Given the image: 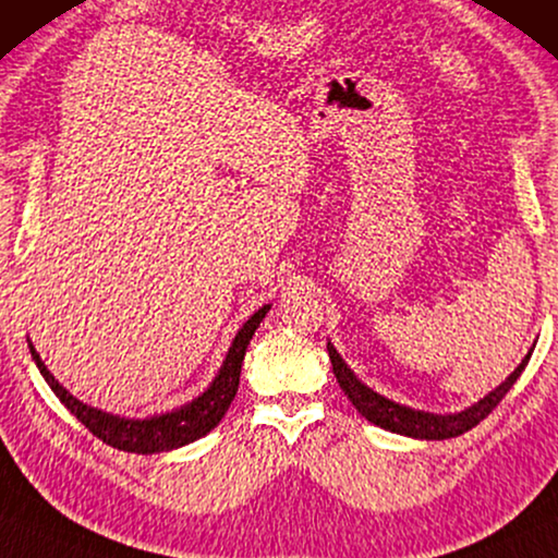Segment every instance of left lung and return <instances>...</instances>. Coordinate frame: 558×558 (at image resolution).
I'll return each mask as SVG.
<instances>
[{"instance_id":"1","label":"left lung","mask_w":558,"mask_h":558,"mask_svg":"<svg viewBox=\"0 0 558 558\" xmlns=\"http://www.w3.org/2000/svg\"><path fill=\"white\" fill-rule=\"evenodd\" d=\"M531 354L533 349L523 356L521 364L513 368V374L508 376L506 381H500L496 389L488 391L483 399H477L475 404L465 407L462 412L435 414V412L414 410V407L399 404L395 399H387L384 395H379V391L366 387V384L351 372L349 364L341 359L333 343L328 341V356H331L336 379H339V387L343 389V395H347L351 399V404L361 412V417H366L376 427L389 429V433L414 437V439H450L468 433V429H473L475 425H481V422L496 410L500 399L508 395V389L513 387L525 364H529Z\"/></svg>"}]
</instances>
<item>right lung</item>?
Listing matches in <instances>:
<instances>
[{"label": "right lung", "mask_w": 558, "mask_h": 558, "mask_svg": "<svg viewBox=\"0 0 558 558\" xmlns=\"http://www.w3.org/2000/svg\"><path fill=\"white\" fill-rule=\"evenodd\" d=\"M270 311V303L257 308L253 316H250L234 339L227 349V356L219 366V372L207 389L202 391L199 397H194L192 402L171 412L151 414V417H121V414H111L98 410V407H90L81 402V399L70 395V391L62 387V384L50 374V368L45 366V361L37 354L33 341L27 339L29 354H33L37 368L45 376V381L50 384L54 397L60 399L62 404L68 407L70 414H75L77 420L83 422L85 427L90 429L98 439H104L106 445L116 447V450L123 452H136V454H154V452H169L177 450V447H184L194 442L215 429L219 420L225 417V412L230 410L234 395H238L240 387V368L242 359H245L247 343L253 339L257 326L265 318V313Z\"/></svg>", "instance_id": "right-lung-1"}]
</instances>
